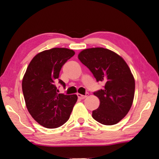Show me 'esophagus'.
<instances>
[{
	"mask_svg": "<svg viewBox=\"0 0 159 159\" xmlns=\"http://www.w3.org/2000/svg\"><path fill=\"white\" fill-rule=\"evenodd\" d=\"M88 95H89L88 93H86V94L84 95H81V94H79V93H78L77 97H78V98H79V99H84V98H85L86 97H88Z\"/></svg>",
	"mask_w": 159,
	"mask_h": 159,
	"instance_id": "1",
	"label": "esophagus"
}]
</instances>
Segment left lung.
<instances>
[{"mask_svg": "<svg viewBox=\"0 0 159 159\" xmlns=\"http://www.w3.org/2000/svg\"><path fill=\"white\" fill-rule=\"evenodd\" d=\"M78 58L97 82H105L103 89L93 93L100 106L93 111V118L102 125H116L129 112L134 99L135 82L127 64L118 54L103 48L84 49Z\"/></svg>", "mask_w": 159, "mask_h": 159, "instance_id": "8db88e82", "label": "left lung"}]
</instances>
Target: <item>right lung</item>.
<instances>
[{
    "label": "right lung",
    "instance_id": "1",
    "mask_svg": "<svg viewBox=\"0 0 159 159\" xmlns=\"http://www.w3.org/2000/svg\"><path fill=\"white\" fill-rule=\"evenodd\" d=\"M73 50L54 48L37 54L28 65L22 80V92L27 110L44 127L53 129L66 123L77 101V95H65L55 83L63 65L75 55Z\"/></svg>",
    "mask_w": 159,
    "mask_h": 159
}]
</instances>
